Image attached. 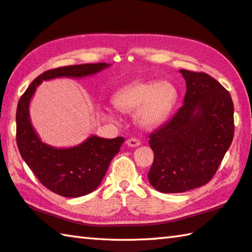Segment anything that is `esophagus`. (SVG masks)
<instances>
[{
	"label": "esophagus",
	"mask_w": 252,
	"mask_h": 252,
	"mask_svg": "<svg viewBox=\"0 0 252 252\" xmlns=\"http://www.w3.org/2000/svg\"><path fill=\"white\" fill-rule=\"evenodd\" d=\"M126 144L131 148H135V147H139L140 144H141V142H140L139 139L133 138V136H132V138H129L126 140Z\"/></svg>",
	"instance_id": "obj_1"
}]
</instances>
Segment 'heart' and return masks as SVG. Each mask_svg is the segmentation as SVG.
<instances>
[{
	"label": "heart",
	"mask_w": 252,
	"mask_h": 252,
	"mask_svg": "<svg viewBox=\"0 0 252 252\" xmlns=\"http://www.w3.org/2000/svg\"><path fill=\"white\" fill-rule=\"evenodd\" d=\"M177 96L176 87L168 81H136L119 90L112 102L120 112L135 111V121L143 129H153L165 120ZM106 116L114 118L111 112Z\"/></svg>",
	"instance_id": "obj_1"
}]
</instances>
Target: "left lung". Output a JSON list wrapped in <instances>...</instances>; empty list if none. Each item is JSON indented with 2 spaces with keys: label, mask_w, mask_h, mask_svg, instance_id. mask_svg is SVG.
Returning a JSON list of instances; mask_svg holds the SVG:
<instances>
[{
  "label": "left lung",
  "mask_w": 252,
  "mask_h": 252,
  "mask_svg": "<svg viewBox=\"0 0 252 252\" xmlns=\"http://www.w3.org/2000/svg\"><path fill=\"white\" fill-rule=\"evenodd\" d=\"M187 84L183 105L171 120L149 135L155 159L148 173L163 193H180L211 180L232 142L230 93L203 72L180 70Z\"/></svg>",
  "instance_id": "8db88e82"
}]
</instances>
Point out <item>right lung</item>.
<instances>
[{"label": "right lung", "mask_w": 252, "mask_h": 252, "mask_svg": "<svg viewBox=\"0 0 252 252\" xmlns=\"http://www.w3.org/2000/svg\"><path fill=\"white\" fill-rule=\"evenodd\" d=\"M106 63L69 65L43 72L30 84L16 109V143L23 160L39 181L52 192L66 198L94 191L105 176L111 160L120 151L123 136L114 139L92 135L79 146L58 149L42 142L30 119L29 105L42 81L55 78H83L95 74Z\"/></svg>", "instance_id": "add662e5"}]
</instances>
